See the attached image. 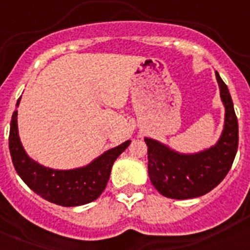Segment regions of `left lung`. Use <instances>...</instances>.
<instances>
[{
    "label": "left lung",
    "instance_id": "1",
    "mask_svg": "<svg viewBox=\"0 0 250 250\" xmlns=\"http://www.w3.org/2000/svg\"><path fill=\"white\" fill-rule=\"evenodd\" d=\"M215 76L225 106L224 130L215 146L184 155L145 138L150 180L161 195L170 199H191L209 193L220 184L233 165L239 141L238 119L228 87L216 71Z\"/></svg>",
    "mask_w": 250,
    "mask_h": 250
}]
</instances>
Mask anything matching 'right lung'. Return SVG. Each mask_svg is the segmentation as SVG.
<instances>
[{
	"label": "right lung",
	"mask_w": 250,
	"mask_h": 250,
	"mask_svg": "<svg viewBox=\"0 0 250 250\" xmlns=\"http://www.w3.org/2000/svg\"><path fill=\"white\" fill-rule=\"evenodd\" d=\"M20 100L17 101L19 105ZM131 141L107 150L87 167L74 170H54L27 156L17 130V111L12 114L8 136L11 159L20 178L37 195L62 207H79L98 199L109 182L114 161Z\"/></svg>",
	"instance_id": "add662e5"
}]
</instances>
